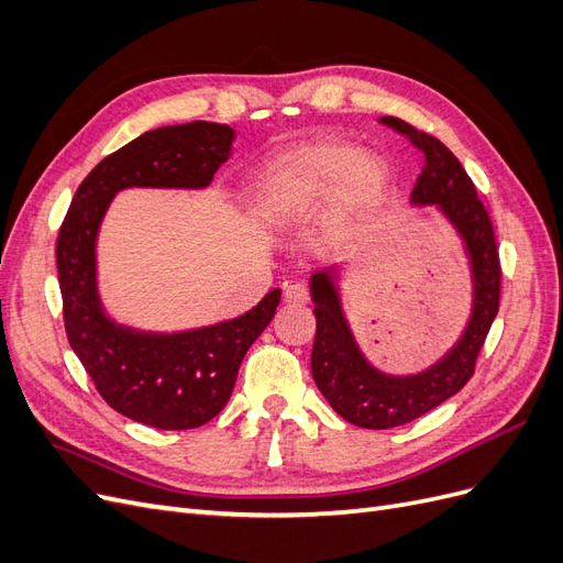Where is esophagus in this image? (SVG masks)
Returning <instances> with one entry per match:
<instances>
[{
    "label": "esophagus",
    "instance_id": "1",
    "mask_svg": "<svg viewBox=\"0 0 563 563\" xmlns=\"http://www.w3.org/2000/svg\"><path fill=\"white\" fill-rule=\"evenodd\" d=\"M284 298L288 302H308L310 300V291H308V286H305V284L294 282V284H286L284 286Z\"/></svg>",
    "mask_w": 563,
    "mask_h": 563
}]
</instances>
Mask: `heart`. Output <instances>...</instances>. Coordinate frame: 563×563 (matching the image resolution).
I'll list each match as a JSON object with an SVG mask.
<instances>
[{"label": "heart", "instance_id": "heart-1", "mask_svg": "<svg viewBox=\"0 0 563 563\" xmlns=\"http://www.w3.org/2000/svg\"><path fill=\"white\" fill-rule=\"evenodd\" d=\"M387 185L383 157L347 143H314L272 159L261 172L255 201L272 220H298L333 197V218L345 223L376 207Z\"/></svg>", "mask_w": 563, "mask_h": 563}]
</instances>
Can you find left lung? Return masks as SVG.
<instances>
[{"label": "left lung", "mask_w": 563, "mask_h": 563, "mask_svg": "<svg viewBox=\"0 0 563 563\" xmlns=\"http://www.w3.org/2000/svg\"><path fill=\"white\" fill-rule=\"evenodd\" d=\"M380 124L401 133L422 155L411 201L437 203L463 234L474 275V310L463 338L439 364L418 376H385L356 350L347 321L340 312L331 275L317 272L310 284L317 317L312 376L333 411L366 430L399 428L430 413L467 385L500 308L503 277L490 216L484 201L476 197V187L463 164L434 135L418 131L399 117H380Z\"/></svg>", "instance_id": "8db88e82"}]
</instances>
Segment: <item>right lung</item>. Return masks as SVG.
Returning <instances> with one entry per match:
<instances>
[{
    "label": "right lung",
    "mask_w": 563,
    "mask_h": 563,
    "mask_svg": "<svg viewBox=\"0 0 563 563\" xmlns=\"http://www.w3.org/2000/svg\"><path fill=\"white\" fill-rule=\"evenodd\" d=\"M234 131L192 122L147 131L81 180L58 232L56 265L70 347L114 411L159 430H192L228 404L240 364L279 305L269 291L246 314L172 335L117 327L96 291V232L124 187H207Z\"/></svg>",
    "instance_id": "obj_1"
}]
</instances>
